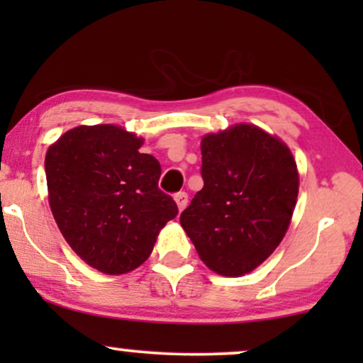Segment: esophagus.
Here are the masks:
<instances>
[{
    "mask_svg": "<svg viewBox=\"0 0 363 363\" xmlns=\"http://www.w3.org/2000/svg\"><path fill=\"white\" fill-rule=\"evenodd\" d=\"M175 201H177V206H178V210L180 211H183L186 208V205H188V195L185 191H178V193H175Z\"/></svg>",
    "mask_w": 363,
    "mask_h": 363,
    "instance_id": "esophagus-1",
    "label": "esophagus"
}]
</instances>
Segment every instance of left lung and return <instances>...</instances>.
Wrapping results in <instances>:
<instances>
[{
	"mask_svg": "<svg viewBox=\"0 0 363 363\" xmlns=\"http://www.w3.org/2000/svg\"><path fill=\"white\" fill-rule=\"evenodd\" d=\"M203 188L180 223L211 271L242 276L284 238L299 193L289 147L256 125L238 123L201 140Z\"/></svg>",
	"mask_w": 363,
	"mask_h": 363,
	"instance_id": "8db88e82",
	"label": "left lung"
}]
</instances>
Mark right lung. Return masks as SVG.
I'll use <instances>...</instances> for the list:
<instances>
[{
	"label": "right lung",
	"instance_id": "add662e5",
	"mask_svg": "<svg viewBox=\"0 0 363 363\" xmlns=\"http://www.w3.org/2000/svg\"><path fill=\"white\" fill-rule=\"evenodd\" d=\"M143 138L118 125H79L46 153L49 206L64 240L91 267L125 274L152 255L178 215L158 188L162 168L140 153Z\"/></svg>",
	"mask_w": 363,
	"mask_h": 363
}]
</instances>
